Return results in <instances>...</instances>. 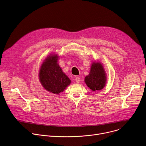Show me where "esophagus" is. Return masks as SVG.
<instances>
[{"mask_svg":"<svg viewBox=\"0 0 146 146\" xmlns=\"http://www.w3.org/2000/svg\"><path fill=\"white\" fill-rule=\"evenodd\" d=\"M75 81H76V83H79L80 82V78H79V77L76 76L75 78Z\"/></svg>","mask_w":146,"mask_h":146,"instance_id":"1","label":"esophagus"}]
</instances>
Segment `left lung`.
<instances>
[{"label":"left lung","mask_w":146,"mask_h":146,"mask_svg":"<svg viewBox=\"0 0 146 146\" xmlns=\"http://www.w3.org/2000/svg\"><path fill=\"white\" fill-rule=\"evenodd\" d=\"M106 75L103 66L100 63H93L90 74L85 77L87 86L94 92L102 90L106 84Z\"/></svg>","instance_id":"left-lung-1"}]
</instances>
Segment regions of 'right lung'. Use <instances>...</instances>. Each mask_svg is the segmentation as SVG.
Listing matches in <instances>:
<instances>
[{"instance_id": "right-lung-1", "label": "right lung", "mask_w": 146, "mask_h": 146, "mask_svg": "<svg viewBox=\"0 0 146 146\" xmlns=\"http://www.w3.org/2000/svg\"><path fill=\"white\" fill-rule=\"evenodd\" d=\"M57 58L56 54L46 58L40 68L39 78L44 89L59 94L71 83V80L57 64Z\"/></svg>"}]
</instances>
